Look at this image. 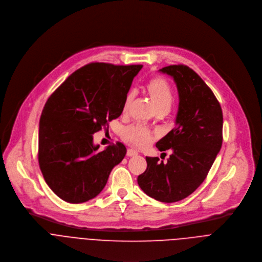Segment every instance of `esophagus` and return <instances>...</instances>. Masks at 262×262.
<instances>
[{
	"instance_id": "obj_1",
	"label": "esophagus",
	"mask_w": 262,
	"mask_h": 262,
	"mask_svg": "<svg viewBox=\"0 0 262 262\" xmlns=\"http://www.w3.org/2000/svg\"><path fill=\"white\" fill-rule=\"evenodd\" d=\"M136 155H138V151H137V150H135V149H133V148H128V150H127V156H128V157H134V156H136Z\"/></svg>"
}]
</instances>
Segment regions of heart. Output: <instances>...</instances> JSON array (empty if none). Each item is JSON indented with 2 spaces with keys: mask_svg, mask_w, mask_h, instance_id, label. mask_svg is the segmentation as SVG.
<instances>
[{
  "mask_svg": "<svg viewBox=\"0 0 262 262\" xmlns=\"http://www.w3.org/2000/svg\"><path fill=\"white\" fill-rule=\"evenodd\" d=\"M145 89L157 113L167 114L170 111L173 103V91L169 82L162 77H152L147 81ZM133 97L134 94L132 92H129L126 95L123 104V113H126L128 111ZM123 136L128 141L138 146H145L154 138L152 133L148 129L138 124L126 127L123 130Z\"/></svg>",
  "mask_w": 262,
  "mask_h": 262,
  "instance_id": "b5f03b06",
  "label": "heart"
}]
</instances>
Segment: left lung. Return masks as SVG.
Here are the masks:
<instances>
[{"instance_id": "obj_1", "label": "left lung", "mask_w": 262, "mask_h": 262, "mask_svg": "<svg viewBox=\"0 0 262 262\" xmlns=\"http://www.w3.org/2000/svg\"><path fill=\"white\" fill-rule=\"evenodd\" d=\"M160 71L173 78L180 103L176 127L156 146L172 154L165 163L146 157L137 183L149 197L169 203L188 197L205 180L222 146L223 114L212 90L191 68L171 65Z\"/></svg>"}]
</instances>
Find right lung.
I'll list each match as a JSON object with an SVG mask.
<instances>
[{
	"mask_svg": "<svg viewBox=\"0 0 262 262\" xmlns=\"http://www.w3.org/2000/svg\"><path fill=\"white\" fill-rule=\"evenodd\" d=\"M142 65L91 63L73 72L47 99L39 122L38 161L48 187L81 203L105 187L127 152L122 142L98 150L93 134L119 118Z\"/></svg>",
	"mask_w": 262,
	"mask_h": 262,
	"instance_id": "1",
	"label": "right lung"
}]
</instances>
